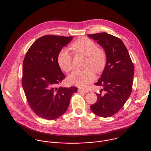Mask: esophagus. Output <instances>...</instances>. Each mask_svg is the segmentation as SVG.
Segmentation results:
<instances>
[{
  "instance_id": "1",
  "label": "esophagus",
  "mask_w": 151,
  "mask_h": 151,
  "mask_svg": "<svg viewBox=\"0 0 151 151\" xmlns=\"http://www.w3.org/2000/svg\"><path fill=\"white\" fill-rule=\"evenodd\" d=\"M78 92H85V93H87L89 91L86 89H78Z\"/></svg>"
}]
</instances>
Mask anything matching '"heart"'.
<instances>
[{
  "mask_svg": "<svg viewBox=\"0 0 151 151\" xmlns=\"http://www.w3.org/2000/svg\"><path fill=\"white\" fill-rule=\"evenodd\" d=\"M72 47L76 52L86 56L85 63L86 68L71 73L68 76V81L70 84L85 88L94 81V70L98 73L104 70L106 62V55L102 48L98 47L96 43L88 37L78 39L72 43ZM58 62L60 68L65 72H69L73 68L72 55L66 49L63 48L60 50Z\"/></svg>",
  "mask_w": 151,
  "mask_h": 151,
  "instance_id": "1",
  "label": "heart"
}]
</instances>
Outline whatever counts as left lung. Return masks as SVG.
<instances>
[{"mask_svg":"<svg viewBox=\"0 0 151 151\" xmlns=\"http://www.w3.org/2000/svg\"><path fill=\"white\" fill-rule=\"evenodd\" d=\"M105 49L106 63L101 78L95 85L102 86L105 93H96L97 101L91 106L96 115L107 118L120 111L132 89L134 66L123 42L105 32L88 35Z\"/></svg>","mask_w":151,"mask_h":151,"instance_id":"obj_1","label":"left lung"}]
</instances>
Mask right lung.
Returning <instances> with one entry per match:
<instances>
[{
	"instance_id": "add662e5",
	"label": "right lung",
	"mask_w": 151,
	"mask_h": 151,
	"mask_svg": "<svg viewBox=\"0 0 151 151\" xmlns=\"http://www.w3.org/2000/svg\"><path fill=\"white\" fill-rule=\"evenodd\" d=\"M73 36L45 35L29 47L23 62L22 84L26 100L39 116L53 120L67 110L76 87L57 88L65 78L58 62L62 47Z\"/></svg>"
}]
</instances>
